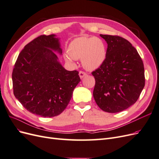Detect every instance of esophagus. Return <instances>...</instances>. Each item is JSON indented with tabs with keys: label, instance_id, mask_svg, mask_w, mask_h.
Listing matches in <instances>:
<instances>
[{
	"label": "esophagus",
	"instance_id": "obj_1",
	"mask_svg": "<svg viewBox=\"0 0 159 159\" xmlns=\"http://www.w3.org/2000/svg\"><path fill=\"white\" fill-rule=\"evenodd\" d=\"M79 75H80V78L82 79V78H84V77H85V75H87V74L85 73V72H84V71H80L79 72Z\"/></svg>",
	"mask_w": 159,
	"mask_h": 159
}]
</instances>
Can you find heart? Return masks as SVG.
Wrapping results in <instances>:
<instances>
[{
	"instance_id": "heart-1",
	"label": "heart",
	"mask_w": 159,
	"mask_h": 159,
	"mask_svg": "<svg viewBox=\"0 0 159 159\" xmlns=\"http://www.w3.org/2000/svg\"><path fill=\"white\" fill-rule=\"evenodd\" d=\"M68 53L64 55L67 62L74 64V60L81 59L84 68L95 70L103 64L107 50L105 43L99 38L80 37L70 43Z\"/></svg>"
}]
</instances>
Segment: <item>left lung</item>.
<instances>
[{
	"instance_id": "1",
	"label": "left lung",
	"mask_w": 159,
	"mask_h": 159,
	"mask_svg": "<svg viewBox=\"0 0 159 159\" xmlns=\"http://www.w3.org/2000/svg\"><path fill=\"white\" fill-rule=\"evenodd\" d=\"M107 44L103 64L92 72L93 98L105 112L118 113L135 103L145 86L144 66L137 50L117 36L100 34Z\"/></svg>"
}]
</instances>
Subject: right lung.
Instances as JSON below:
<instances>
[{
    "label": "right lung",
    "instance_id": "obj_1",
    "mask_svg": "<svg viewBox=\"0 0 159 159\" xmlns=\"http://www.w3.org/2000/svg\"><path fill=\"white\" fill-rule=\"evenodd\" d=\"M55 52L62 54L59 38L38 36L19 54L12 71L15 98L28 111L43 117L63 112L81 81L79 72L66 70Z\"/></svg>",
    "mask_w": 159,
    "mask_h": 159
}]
</instances>
